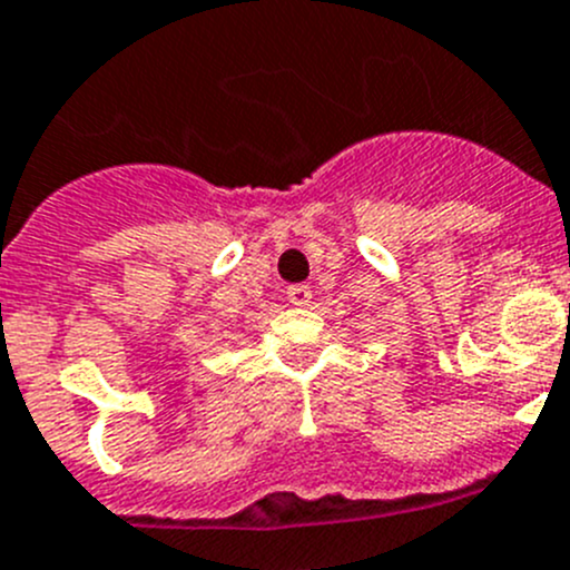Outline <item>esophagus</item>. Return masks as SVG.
Segmentation results:
<instances>
[{"instance_id":"obj_1","label":"esophagus","mask_w":570,"mask_h":570,"mask_svg":"<svg viewBox=\"0 0 570 570\" xmlns=\"http://www.w3.org/2000/svg\"><path fill=\"white\" fill-rule=\"evenodd\" d=\"M311 288H307V285H291L288 288V302L291 305H296V307H305L307 302H311Z\"/></svg>"}]
</instances>
